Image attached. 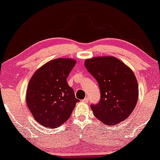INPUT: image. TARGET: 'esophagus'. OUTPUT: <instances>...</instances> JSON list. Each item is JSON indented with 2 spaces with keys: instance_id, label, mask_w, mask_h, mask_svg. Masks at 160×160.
I'll use <instances>...</instances> for the list:
<instances>
[{
  "instance_id": "esophagus-1",
  "label": "esophagus",
  "mask_w": 160,
  "mask_h": 160,
  "mask_svg": "<svg viewBox=\"0 0 160 160\" xmlns=\"http://www.w3.org/2000/svg\"><path fill=\"white\" fill-rule=\"evenodd\" d=\"M88 101H89V100H88V98L86 97L83 100H82V102H84V103H88Z\"/></svg>"
}]
</instances>
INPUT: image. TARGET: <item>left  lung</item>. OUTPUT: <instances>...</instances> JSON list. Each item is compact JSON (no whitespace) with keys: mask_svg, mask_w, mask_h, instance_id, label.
Here are the masks:
<instances>
[{"mask_svg":"<svg viewBox=\"0 0 160 160\" xmlns=\"http://www.w3.org/2000/svg\"><path fill=\"white\" fill-rule=\"evenodd\" d=\"M85 66L97 80L101 91L98 103L91 104L96 118L107 125L128 118L135 109L138 96V82L131 69L113 57L86 59Z\"/></svg>","mask_w":160,"mask_h":160,"instance_id":"obj_1","label":"left lung"}]
</instances>
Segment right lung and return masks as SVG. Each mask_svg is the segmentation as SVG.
I'll list each match as a JSON object with an SVG mask.
<instances>
[{"label":"right lung","mask_w":160,"mask_h":160,"mask_svg":"<svg viewBox=\"0 0 160 160\" xmlns=\"http://www.w3.org/2000/svg\"><path fill=\"white\" fill-rule=\"evenodd\" d=\"M75 64L72 59H53L36 71L29 81L27 104L36 122L45 128L54 129L65 123L80 101L67 82Z\"/></svg>","instance_id":"1"}]
</instances>
